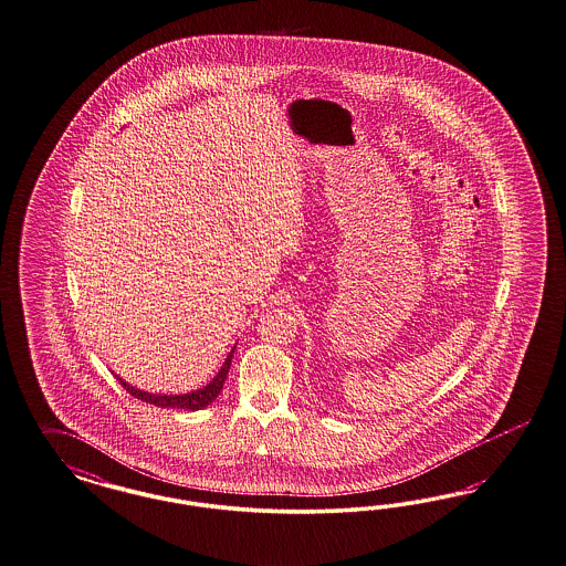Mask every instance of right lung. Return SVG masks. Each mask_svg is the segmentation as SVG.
Masks as SVG:
<instances>
[{
    "mask_svg": "<svg viewBox=\"0 0 566 566\" xmlns=\"http://www.w3.org/2000/svg\"><path fill=\"white\" fill-rule=\"evenodd\" d=\"M234 349L235 347H232V352L228 353L221 370L214 374V378L209 385H205L202 389L192 390V392H184V395H156V392H148V390H139L136 387H132L129 382H125L117 374L115 376H117L118 382L123 385V389L127 390L129 395H134L136 399H142V401H146L150 406H156V408H177V410L190 411L202 410L209 403H213L217 395L223 389V382H226L228 371H230V366H232Z\"/></svg>",
    "mask_w": 566,
    "mask_h": 566,
    "instance_id": "add662e5",
    "label": "right lung"
}]
</instances>
